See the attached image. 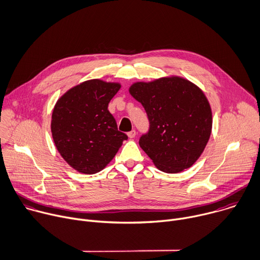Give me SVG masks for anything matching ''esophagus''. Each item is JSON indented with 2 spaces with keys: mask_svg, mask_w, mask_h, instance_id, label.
Instances as JSON below:
<instances>
[{
  "mask_svg": "<svg viewBox=\"0 0 260 260\" xmlns=\"http://www.w3.org/2000/svg\"><path fill=\"white\" fill-rule=\"evenodd\" d=\"M127 135H128V137H129V138H134V137H135V135H136V131L133 129L132 131L128 132V133H127Z\"/></svg>",
  "mask_w": 260,
  "mask_h": 260,
  "instance_id": "esophagus-1",
  "label": "esophagus"
}]
</instances>
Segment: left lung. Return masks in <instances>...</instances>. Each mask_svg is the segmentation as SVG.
<instances>
[{"instance_id": "obj_1", "label": "left lung", "mask_w": 260, "mask_h": 260, "mask_svg": "<svg viewBox=\"0 0 260 260\" xmlns=\"http://www.w3.org/2000/svg\"><path fill=\"white\" fill-rule=\"evenodd\" d=\"M129 93L143 106L149 131L140 147L159 170L179 173L201 157L212 131L210 103L200 87L178 76L135 82Z\"/></svg>"}]
</instances>
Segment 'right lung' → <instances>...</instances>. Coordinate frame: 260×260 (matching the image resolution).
Instances as JSON below:
<instances>
[{"label":"right lung","mask_w":260,"mask_h":260,"mask_svg":"<svg viewBox=\"0 0 260 260\" xmlns=\"http://www.w3.org/2000/svg\"><path fill=\"white\" fill-rule=\"evenodd\" d=\"M121 84L92 79L69 89L56 101L51 133L63 160L76 171L95 174L115 158L128 136L119 131L108 107Z\"/></svg>","instance_id":"add662e5"}]
</instances>
